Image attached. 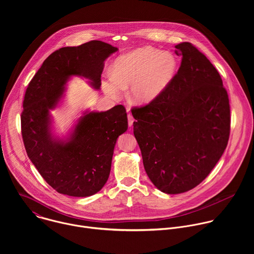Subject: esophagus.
I'll return each instance as SVG.
<instances>
[{
    "label": "esophagus",
    "mask_w": 254,
    "mask_h": 254,
    "mask_svg": "<svg viewBox=\"0 0 254 254\" xmlns=\"http://www.w3.org/2000/svg\"><path fill=\"white\" fill-rule=\"evenodd\" d=\"M127 122H128V127H131L132 126V124H133V122H134V120H133V118H132V116L131 115H127Z\"/></svg>",
    "instance_id": "esophagus-1"
}]
</instances>
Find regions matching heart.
Listing matches in <instances>:
<instances>
[{"instance_id":"obj_1","label":"heart","mask_w":254,"mask_h":254,"mask_svg":"<svg viewBox=\"0 0 254 254\" xmlns=\"http://www.w3.org/2000/svg\"><path fill=\"white\" fill-rule=\"evenodd\" d=\"M177 61L170 52L153 47H142L120 56L112 73L103 81L107 95L119 97L129 86L128 97L137 104L155 100L169 86L174 78Z\"/></svg>"}]
</instances>
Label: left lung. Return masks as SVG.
<instances>
[{"label": "left lung", "instance_id": "8db88e82", "mask_svg": "<svg viewBox=\"0 0 254 254\" xmlns=\"http://www.w3.org/2000/svg\"><path fill=\"white\" fill-rule=\"evenodd\" d=\"M180 68L164 92L131 110L144 170L166 194H180L210 174L230 133V105L218 71L189 42L175 46Z\"/></svg>", "mask_w": 254, "mask_h": 254}]
</instances>
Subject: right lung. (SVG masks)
Listing matches in <instances>:
<instances>
[{"mask_svg":"<svg viewBox=\"0 0 254 254\" xmlns=\"http://www.w3.org/2000/svg\"><path fill=\"white\" fill-rule=\"evenodd\" d=\"M119 49L93 40L63 47L49 55L30 81L21 115L27 155L46 182L58 193L72 197L94 195L111 173L119 135L127 129L123 105L106 112L85 111L66 139L52 133L50 110L64 96L71 76H82L99 89L105 59Z\"/></svg>","mask_w":254,"mask_h":254,"instance_id":"add662e5","label":"right lung"}]
</instances>
